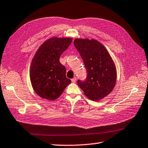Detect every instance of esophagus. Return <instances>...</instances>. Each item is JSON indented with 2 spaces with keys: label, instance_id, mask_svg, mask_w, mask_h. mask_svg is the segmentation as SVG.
Wrapping results in <instances>:
<instances>
[{
  "label": "esophagus",
  "instance_id": "obj_1",
  "mask_svg": "<svg viewBox=\"0 0 148 148\" xmlns=\"http://www.w3.org/2000/svg\"><path fill=\"white\" fill-rule=\"evenodd\" d=\"M76 81H77V78L76 77H74L73 79H71V81L73 82H74V83L76 82Z\"/></svg>",
  "mask_w": 148,
  "mask_h": 148
}]
</instances>
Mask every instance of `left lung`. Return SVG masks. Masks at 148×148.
<instances>
[{
	"mask_svg": "<svg viewBox=\"0 0 148 148\" xmlns=\"http://www.w3.org/2000/svg\"><path fill=\"white\" fill-rule=\"evenodd\" d=\"M74 44L88 73L86 81L78 80L77 84L89 99L100 101L114 88L117 77L115 64L107 49L97 40L77 38Z\"/></svg>",
	"mask_w": 148,
	"mask_h": 148,
	"instance_id": "8db88e82",
	"label": "left lung"
}]
</instances>
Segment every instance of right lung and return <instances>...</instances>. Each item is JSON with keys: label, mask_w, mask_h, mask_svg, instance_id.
Instances as JSON below:
<instances>
[{"label": "right lung", "mask_w": 148, "mask_h": 148, "mask_svg": "<svg viewBox=\"0 0 148 148\" xmlns=\"http://www.w3.org/2000/svg\"><path fill=\"white\" fill-rule=\"evenodd\" d=\"M71 37H51L37 49L30 67V79L35 92L43 99L54 101L71 82L66 67L59 62L60 55L71 44Z\"/></svg>", "instance_id": "obj_1"}]
</instances>
